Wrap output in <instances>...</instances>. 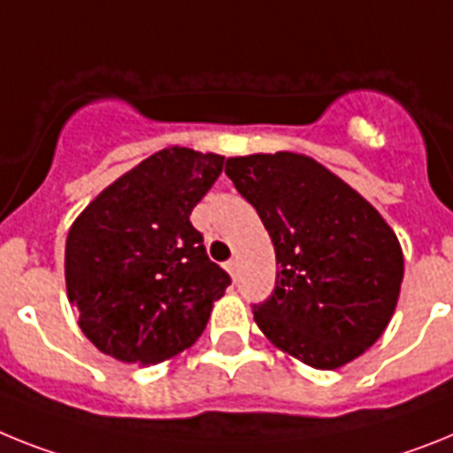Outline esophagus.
Listing matches in <instances>:
<instances>
[{"instance_id":"obj_1","label":"esophagus","mask_w":453,"mask_h":453,"mask_svg":"<svg viewBox=\"0 0 453 453\" xmlns=\"http://www.w3.org/2000/svg\"><path fill=\"white\" fill-rule=\"evenodd\" d=\"M226 269L230 272V276H233V279H237V260H227Z\"/></svg>"}]
</instances>
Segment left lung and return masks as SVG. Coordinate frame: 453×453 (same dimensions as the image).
Segmentation results:
<instances>
[{"mask_svg":"<svg viewBox=\"0 0 453 453\" xmlns=\"http://www.w3.org/2000/svg\"><path fill=\"white\" fill-rule=\"evenodd\" d=\"M226 174L256 207L276 250L272 297L253 303L262 334L322 371L364 355L401 292L403 250L387 220L311 156H234Z\"/></svg>","mask_w":453,"mask_h":453,"instance_id":"obj_1","label":"left lung"}]
</instances>
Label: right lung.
Wrapping results in <instances>:
<instances>
[{
	"label": "right lung",
	"mask_w": 453,
	"mask_h": 453,
	"mask_svg": "<svg viewBox=\"0 0 453 453\" xmlns=\"http://www.w3.org/2000/svg\"><path fill=\"white\" fill-rule=\"evenodd\" d=\"M226 156L168 147L98 193L66 237V292L104 355L158 364L191 348L230 276L209 260L191 211Z\"/></svg>",
	"instance_id": "right-lung-1"
}]
</instances>
